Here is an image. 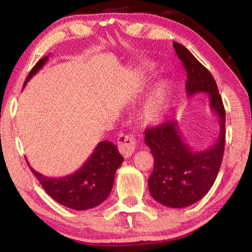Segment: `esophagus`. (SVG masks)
Masks as SVG:
<instances>
[{
  "mask_svg": "<svg viewBox=\"0 0 252 252\" xmlns=\"http://www.w3.org/2000/svg\"><path fill=\"white\" fill-rule=\"evenodd\" d=\"M119 151L125 158H129L135 150V138L132 134H120L118 138Z\"/></svg>",
  "mask_w": 252,
  "mask_h": 252,
  "instance_id": "obj_1",
  "label": "esophagus"
}]
</instances>
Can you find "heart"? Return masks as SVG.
Segmentation results:
<instances>
[{"label": "heart", "mask_w": 252, "mask_h": 252, "mask_svg": "<svg viewBox=\"0 0 252 252\" xmlns=\"http://www.w3.org/2000/svg\"><path fill=\"white\" fill-rule=\"evenodd\" d=\"M172 92L167 82H161L149 96L142 110V120L146 125H157L163 119L171 103Z\"/></svg>", "instance_id": "1"}]
</instances>
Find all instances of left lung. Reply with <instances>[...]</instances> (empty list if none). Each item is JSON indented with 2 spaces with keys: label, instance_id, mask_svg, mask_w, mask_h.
I'll use <instances>...</instances> for the list:
<instances>
[{
  "label": "left lung",
  "instance_id": "left-lung-1",
  "mask_svg": "<svg viewBox=\"0 0 252 252\" xmlns=\"http://www.w3.org/2000/svg\"><path fill=\"white\" fill-rule=\"evenodd\" d=\"M173 48L187 71L188 96L207 93L220 126L216 142L203 151H193L183 141L177 121L163 122L144 132V141L155 159L148 181L151 195L165 207L185 208L202 199L218 176L224 152L225 111L210 72L186 46L173 42Z\"/></svg>",
  "mask_w": 252,
  "mask_h": 252
}]
</instances>
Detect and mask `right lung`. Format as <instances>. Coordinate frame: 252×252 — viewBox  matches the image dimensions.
<instances>
[{
	"mask_svg": "<svg viewBox=\"0 0 252 252\" xmlns=\"http://www.w3.org/2000/svg\"><path fill=\"white\" fill-rule=\"evenodd\" d=\"M46 61L48 57H44L36 63L27 76L24 85ZM122 162L123 158L117 146L110 141H101L82 167L70 176L46 177L33 170L29 162L28 164L45 192L58 203L73 210H88L99 206L109 197L116 171Z\"/></svg>",
	"mask_w": 252,
	"mask_h": 252,
	"instance_id": "1",
	"label": "right lung"
}]
</instances>
